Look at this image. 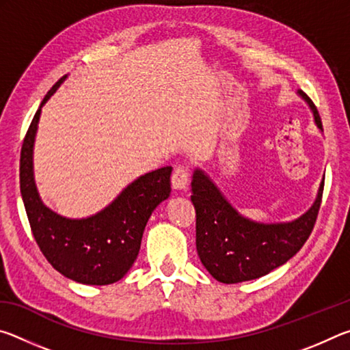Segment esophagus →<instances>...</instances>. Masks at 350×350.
Wrapping results in <instances>:
<instances>
[{
	"label": "esophagus",
	"mask_w": 350,
	"mask_h": 350,
	"mask_svg": "<svg viewBox=\"0 0 350 350\" xmlns=\"http://www.w3.org/2000/svg\"><path fill=\"white\" fill-rule=\"evenodd\" d=\"M171 185L174 189H185L188 185V168L183 165H177L171 176Z\"/></svg>",
	"instance_id": "1"
}]
</instances>
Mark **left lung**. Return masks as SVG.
<instances>
[{"label": "left lung", "instance_id": "obj_1", "mask_svg": "<svg viewBox=\"0 0 350 350\" xmlns=\"http://www.w3.org/2000/svg\"><path fill=\"white\" fill-rule=\"evenodd\" d=\"M317 126L323 131L317 106L303 91ZM324 179L315 202L292 222L260 224L241 216L202 170H194L191 202L196 210V248L204 267L224 284L252 281L270 273L295 256L315 227Z\"/></svg>", "mask_w": 350, "mask_h": 350}]
</instances>
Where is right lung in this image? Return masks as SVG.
Listing matches in <instances>:
<instances>
[{"label": "right lung", "mask_w": 350, "mask_h": 350, "mask_svg": "<svg viewBox=\"0 0 350 350\" xmlns=\"http://www.w3.org/2000/svg\"><path fill=\"white\" fill-rule=\"evenodd\" d=\"M58 80L41 102L29 126L20 157V189L29 224L41 253L69 280L106 286L128 273L140 250L145 225L171 193V167L140 176L105 210L86 219H68L41 202L33 182L32 152L41 106L62 85Z\"/></svg>", "instance_id": "right-lung-1"}]
</instances>
